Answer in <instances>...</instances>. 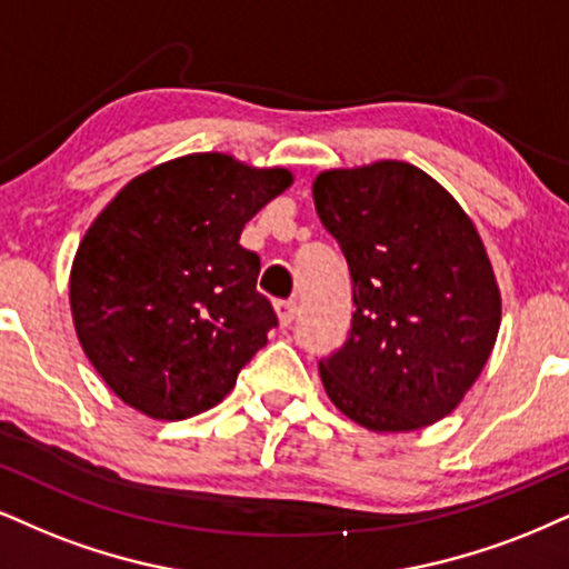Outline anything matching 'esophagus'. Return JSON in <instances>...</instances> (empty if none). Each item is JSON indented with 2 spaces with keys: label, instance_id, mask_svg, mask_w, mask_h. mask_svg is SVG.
I'll use <instances>...</instances> for the list:
<instances>
[{
  "label": "esophagus",
  "instance_id": "esophagus-1",
  "mask_svg": "<svg viewBox=\"0 0 569 569\" xmlns=\"http://www.w3.org/2000/svg\"><path fill=\"white\" fill-rule=\"evenodd\" d=\"M277 317H279V325L282 327H290L292 319H296V300H277Z\"/></svg>",
  "mask_w": 569,
  "mask_h": 569
}]
</instances>
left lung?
<instances>
[{
  "label": "left lung",
  "mask_w": 569,
  "mask_h": 569,
  "mask_svg": "<svg viewBox=\"0 0 569 569\" xmlns=\"http://www.w3.org/2000/svg\"><path fill=\"white\" fill-rule=\"evenodd\" d=\"M313 202L346 256L356 306L348 340L319 361L327 396L375 432L438 422L480 377L501 327L478 229L403 160L319 173Z\"/></svg>",
  "instance_id": "8db88e82"
}]
</instances>
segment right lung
<instances>
[{
    "instance_id": "1",
    "label": "right lung",
    "mask_w": 569,
    "mask_h": 569,
    "mask_svg": "<svg viewBox=\"0 0 569 569\" xmlns=\"http://www.w3.org/2000/svg\"><path fill=\"white\" fill-rule=\"evenodd\" d=\"M290 184L287 168L194 152L131 179L97 216L70 269V311L123 403L177 422L234 388L277 327L240 234Z\"/></svg>"
}]
</instances>
